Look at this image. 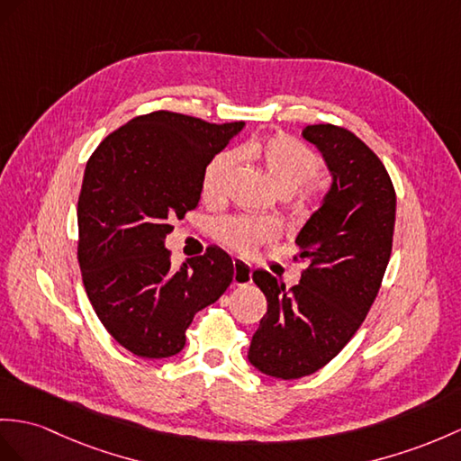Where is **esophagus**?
Returning a JSON list of instances; mask_svg holds the SVG:
<instances>
[{"label":"esophagus","instance_id":"1","mask_svg":"<svg viewBox=\"0 0 461 461\" xmlns=\"http://www.w3.org/2000/svg\"><path fill=\"white\" fill-rule=\"evenodd\" d=\"M252 282V267L240 258L232 260V284L234 285H249Z\"/></svg>","mask_w":461,"mask_h":461}]
</instances>
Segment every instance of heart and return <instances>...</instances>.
Masks as SVG:
<instances>
[{
    "instance_id": "b5f03b06",
    "label": "heart",
    "mask_w": 461,
    "mask_h": 461,
    "mask_svg": "<svg viewBox=\"0 0 461 461\" xmlns=\"http://www.w3.org/2000/svg\"><path fill=\"white\" fill-rule=\"evenodd\" d=\"M237 155L260 166L277 195H294L305 184L291 205L297 215H305L321 201L322 187L317 179H312L321 170L319 154L289 134L277 132L272 137L246 142L237 149V152L222 150L212 156L205 166L203 177H201V195L209 203H217L227 194V184L239 164ZM212 234L229 249L240 254H250L260 244L274 240L277 237V227L267 219L229 217L212 224Z\"/></svg>"
}]
</instances>
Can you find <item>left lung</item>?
Instances as JSON below:
<instances>
[{
    "instance_id": "8db88e82",
    "label": "left lung",
    "mask_w": 461,
    "mask_h": 461,
    "mask_svg": "<svg viewBox=\"0 0 461 461\" xmlns=\"http://www.w3.org/2000/svg\"><path fill=\"white\" fill-rule=\"evenodd\" d=\"M303 137L322 152L334 177L322 205L297 234L301 282L256 269L267 311L249 360L262 374L299 379L319 372L362 327L393 249L397 195L384 162L352 131L309 125Z\"/></svg>"
}]
</instances>
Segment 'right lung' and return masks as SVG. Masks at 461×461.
<instances>
[{
    "label": "right lung",
    "instance_id": "right-lung-1",
    "mask_svg": "<svg viewBox=\"0 0 461 461\" xmlns=\"http://www.w3.org/2000/svg\"><path fill=\"white\" fill-rule=\"evenodd\" d=\"M244 127L174 111L134 117L89 156L77 197V262L95 315L140 357H170L195 312L232 282L230 256L209 246L172 269V221L197 207L207 162Z\"/></svg>",
    "mask_w": 461,
    "mask_h": 461
}]
</instances>
